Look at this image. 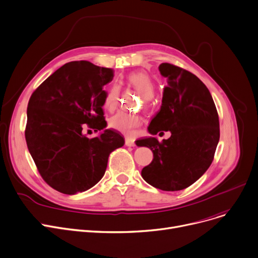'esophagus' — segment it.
<instances>
[{"instance_id":"1","label":"esophagus","mask_w":258,"mask_h":258,"mask_svg":"<svg viewBox=\"0 0 258 258\" xmlns=\"http://www.w3.org/2000/svg\"><path fill=\"white\" fill-rule=\"evenodd\" d=\"M125 145H126L127 147H134V146H135L134 140L131 139V138H126V140H125Z\"/></svg>"}]
</instances>
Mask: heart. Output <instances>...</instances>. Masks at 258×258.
Instances as JSON below:
<instances>
[{"label": "heart", "instance_id": "b5f03b06", "mask_svg": "<svg viewBox=\"0 0 258 258\" xmlns=\"http://www.w3.org/2000/svg\"><path fill=\"white\" fill-rule=\"evenodd\" d=\"M127 82L146 98L151 99L154 96V82L151 76L143 71L132 72L127 76ZM119 88L116 84H112L107 90L103 99V106L107 110H114L117 105ZM143 123L141 115L129 113L125 111H118L109 119V126L125 135H133L135 129L139 128Z\"/></svg>", "mask_w": 258, "mask_h": 258}]
</instances>
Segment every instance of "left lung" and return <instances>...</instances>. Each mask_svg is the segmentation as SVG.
Returning <instances> with one entry per match:
<instances>
[{"label":"left lung","instance_id":"1","mask_svg":"<svg viewBox=\"0 0 258 258\" xmlns=\"http://www.w3.org/2000/svg\"><path fill=\"white\" fill-rule=\"evenodd\" d=\"M158 70L165 78L160 110L151 120V134L170 131L168 140L138 141L153 160L142 170L145 181L165 191L181 190L196 182L214 160L220 140L219 114L205 84L190 72L171 63Z\"/></svg>","mask_w":258,"mask_h":258}]
</instances>
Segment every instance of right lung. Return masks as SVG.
Wrapping results in <instances>:
<instances>
[{
  "instance_id": "1",
  "label": "right lung",
  "mask_w": 258,
  "mask_h": 258,
  "mask_svg": "<svg viewBox=\"0 0 258 258\" xmlns=\"http://www.w3.org/2000/svg\"><path fill=\"white\" fill-rule=\"evenodd\" d=\"M112 79L111 69L72 61L54 72L30 98L26 142L40 176L52 188L75 195L93 187L104 176L110 153L124 146L114 130L92 139L82 134L85 126L106 127L104 86Z\"/></svg>"
}]
</instances>
